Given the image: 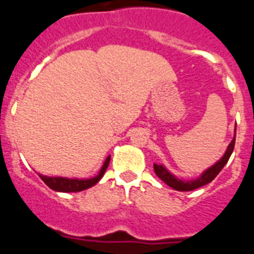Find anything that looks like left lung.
<instances>
[{"label": "left lung", "mask_w": 254, "mask_h": 254, "mask_svg": "<svg viewBox=\"0 0 254 254\" xmlns=\"http://www.w3.org/2000/svg\"><path fill=\"white\" fill-rule=\"evenodd\" d=\"M237 129V128H235ZM234 145H235V136L234 138L232 140V142L229 143L228 149H226L225 154L221 159H220L217 163H215L212 167H210L208 169H206L205 172L198 177V178L193 179V181H182V179H178L177 177H174L170 172H168L167 168H164L163 165H158V164H154V170L155 174L164 182V183H167L169 187H172L173 190H197V188L202 187V186H206L207 183H210L211 181H214L215 177L221 172L224 167H225V164L228 163L229 158H230V155H232L233 150H234Z\"/></svg>", "instance_id": "8db88e82"}]
</instances>
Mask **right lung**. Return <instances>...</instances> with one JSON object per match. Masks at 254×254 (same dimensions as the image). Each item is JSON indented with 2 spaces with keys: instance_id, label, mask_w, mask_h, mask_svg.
I'll return each instance as SVG.
<instances>
[{
  "instance_id": "right-lung-1",
  "label": "right lung",
  "mask_w": 254,
  "mask_h": 254,
  "mask_svg": "<svg viewBox=\"0 0 254 254\" xmlns=\"http://www.w3.org/2000/svg\"><path fill=\"white\" fill-rule=\"evenodd\" d=\"M109 160H111V156H108V158L105 159L99 174L90 179H69L62 178V177H47L42 176V174H39V177L42 178V181L53 190H57V192H80V190H87V188L93 187V186H95L96 183L102 179V177L104 176L105 170H107L108 165H109Z\"/></svg>"
}]
</instances>
